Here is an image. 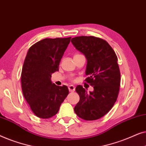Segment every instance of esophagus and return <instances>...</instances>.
I'll return each instance as SVG.
<instances>
[{
    "label": "esophagus",
    "mask_w": 146,
    "mask_h": 146,
    "mask_svg": "<svg viewBox=\"0 0 146 146\" xmlns=\"http://www.w3.org/2000/svg\"><path fill=\"white\" fill-rule=\"evenodd\" d=\"M68 90H69L70 92H72L75 91V87L72 85H70V86H68Z\"/></svg>",
    "instance_id": "1"
}]
</instances>
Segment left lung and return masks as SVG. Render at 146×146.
Masks as SVG:
<instances>
[{"instance_id": "left-lung-1", "label": "left lung", "mask_w": 146, "mask_h": 146, "mask_svg": "<svg viewBox=\"0 0 146 146\" xmlns=\"http://www.w3.org/2000/svg\"><path fill=\"white\" fill-rule=\"evenodd\" d=\"M72 43L87 59L85 80L94 87L88 93L82 86L76 91L80 101L74 107L78 116L85 120L98 119L105 115L117 100L120 85V72L117 57L104 40L92 36L74 37Z\"/></svg>"}]
</instances>
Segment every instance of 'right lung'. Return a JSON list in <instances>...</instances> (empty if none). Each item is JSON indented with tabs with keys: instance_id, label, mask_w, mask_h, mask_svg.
Here are the masks:
<instances>
[{
	"instance_id": "add662e5",
	"label": "right lung",
	"mask_w": 146,
	"mask_h": 146,
	"mask_svg": "<svg viewBox=\"0 0 146 146\" xmlns=\"http://www.w3.org/2000/svg\"><path fill=\"white\" fill-rule=\"evenodd\" d=\"M71 37L44 38L31 46L22 69L21 85L24 97L37 117L48 119L58 113L68 94L66 86L51 82L52 74L59 64Z\"/></svg>"
}]
</instances>
